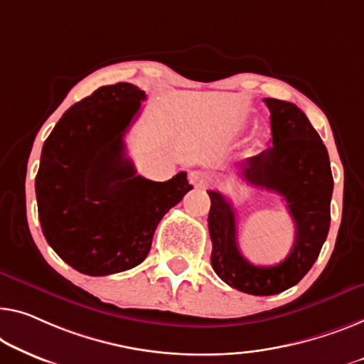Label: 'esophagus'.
I'll return each mask as SVG.
<instances>
[{"label": "esophagus", "mask_w": 364, "mask_h": 364, "mask_svg": "<svg viewBox=\"0 0 364 364\" xmlns=\"http://www.w3.org/2000/svg\"><path fill=\"white\" fill-rule=\"evenodd\" d=\"M189 183H191L194 188H204L210 183V178L205 175L204 171L194 170V171L189 173Z\"/></svg>", "instance_id": "1"}]
</instances>
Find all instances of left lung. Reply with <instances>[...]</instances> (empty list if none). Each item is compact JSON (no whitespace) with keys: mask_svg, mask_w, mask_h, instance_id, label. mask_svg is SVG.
Wrapping results in <instances>:
<instances>
[{"mask_svg":"<svg viewBox=\"0 0 364 364\" xmlns=\"http://www.w3.org/2000/svg\"><path fill=\"white\" fill-rule=\"evenodd\" d=\"M271 112V147L238 165L242 180L278 193L296 225V240L283 262L257 267L237 245L235 210L219 191H208V217L217 276L230 287L253 296L289 289L307 274L321 253L330 227L333 178L327 149L306 114L292 102L264 97Z\"/></svg>","mask_w":364,"mask_h":364,"instance_id":"1","label":"left lung"}]
</instances>
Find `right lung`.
<instances>
[{
  "instance_id": "right-lung-1",
  "label": "right lung",
  "mask_w": 364,
  "mask_h": 364,
  "mask_svg": "<svg viewBox=\"0 0 364 364\" xmlns=\"http://www.w3.org/2000/svg\"><path fill=\"white\" fill-rule=\"evenodd\" d=\"M142 101L132 83L101 86L70 107L43 142L36 176L43 237L83 274L142 263L161 217L193 189L186 171L164 183L135 171L124 135Z\"/></svg>"
}]
</instances>
